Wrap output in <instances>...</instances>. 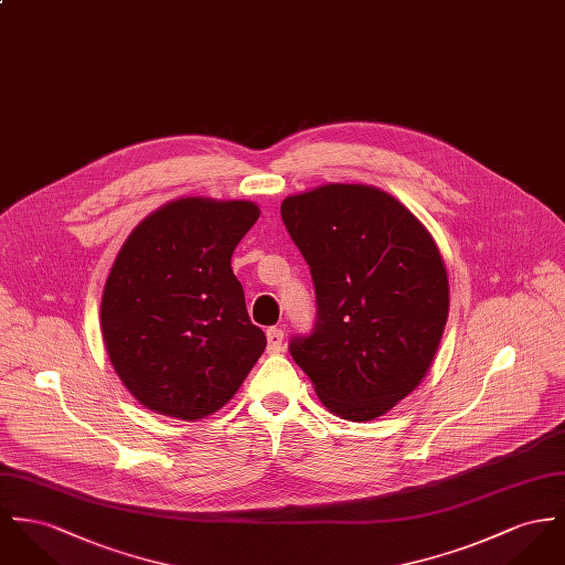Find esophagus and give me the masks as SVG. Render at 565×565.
<instances>
[{"label": "esophagus", "mask_w": 565, "mask_h": 565, "mask_svg": "<svg viewBox=\"0 0 565 565\" xmlns=\"http://www.w3.org/2000/svg\"><path fill=\"white\" fill-rule=\"evenodd\" d=\"M266 342H268V354H279L284 350V331L277 327L266 329Z\"/></svg>", "instance_id": "1"}]
</instances>
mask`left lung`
Listing matches in <instances>:
<instances>
[{
  "label": "left lung",
  "mask_w": 565,
  "mask_h": 565,
  "mask_svg": "<svg viewBox=\"0 0 565 565\" xmlns=\"http://www.w3.org/2000/svg\"><path fill=\"white\" fill-rule=\"evenodd\" d=\"M281 221L316 292L311 333L288 350L322 404L381 417L428 372L447 311V273L428 230L390 193L327 184L284 200Z\"/></svg>",
  "instance_id": "obj_1"
}]
</instances>
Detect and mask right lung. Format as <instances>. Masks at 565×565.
I'll use <instances>...</instances> for the list:
<instances>
[{
	"label": "right lung",
	"instance_id": "right-lung-1",
	"mask_svg": "<svg viewBox=\"0 0 565 565\" xmlns=\"http://www.w3.org/2000/svg\"><path fill=\"white\" fill-rule=\"evenodd\" d=\"M260 211L184 198L143 218L105 284L103 340L127 390L184 422L218 411L266 348L232 254Z\"/></svg>",
	"mask_w": 565,
	"mask_h": 565
}]
</instances>
